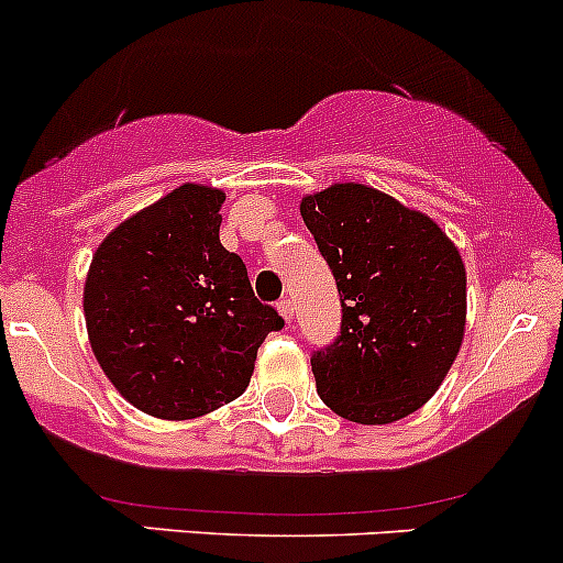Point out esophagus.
I'll return each instance as SVG.
<instances>
[{
	"mask_svg": "<svg viewBox=\"0 0 563 563\" xmlns=\"http://www.w3.org/2000/svg\"><path fill=\"white\" fill-rule=\"evenodd\" d=\"M276 309H279V314L284 317V320L292 322V317H295V311H292V300H289V298H282L279 303H276Z\"/></svg>",
	"mask_w": 563,
	"mask_h": 563,
	"instance_id": "34e87169",
	"label": "esophagus"
}]
</instances>
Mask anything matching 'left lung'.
Listing matches in <instances>:
<instances>
[{
	"label": "left lung",
	"instance_id": "8db88e82",
	"mask_svg": "<svg viewBox=\"0 0 563 563\" xmlns=\"http://www.w3.org/2000/svg\"><path fill=\"white\" fill-rule=\"evenodd\" d=\"M300 217L333 271L341 330L311 355L335 415L385 426L439 390L466 324V268L426 213L363 184L303 197Z\"/></svg>",
	"mask_w": 563,
	"mask_h": 563
}]
</instances>
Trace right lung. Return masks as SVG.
I'll use <instances>...</instances> for the list:
<instances>
[{
	"mask_svg": "<svg viewBox=\"0 0 563 563\" xmlns=\"http://www.w3.org/2000/svg\"><path fill=\"white\" fill-rule=\"evenodd\" d=\"M224 195L184 184L121 222L84 287L91 350L146 415L192 420L235 401L279 311L254 298L246 265L219 243Z\"/></svg>",
	"mask_w": 563,
	"mask_h": 563,
	"instance_id": "add662e5",
	"label": "right lung"
}]
</instances>
